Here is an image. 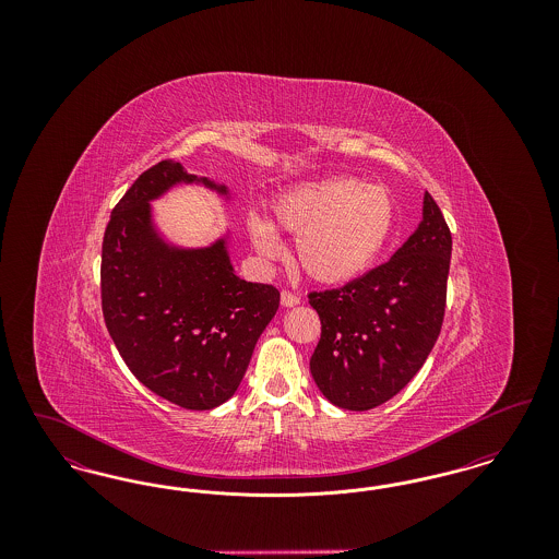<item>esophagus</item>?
<instances>
[{"instance_id":"34e87169","label":"esophagus","mask_w":559,"mask_h":559,"mask_svg":"<svg viewBox=\"0 0 559 559\" xmlns=\"http://www.w3.org/2000/svg\"><path fill=\"white\" fill-rule=\"evenodd\" d=\"M281 304L285 306V308H293V306H297L299 304V297L292 292H283L281 293Z\"/></svg>"}]
</instances>
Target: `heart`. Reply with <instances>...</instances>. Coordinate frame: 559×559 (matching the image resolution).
Wrapping results in <instances>:
<instances>
[{
    "instance_id": "heart-1",
    "label": "heart",
    "mask_w": 559,
    "mask_h": 559,
    "mask_svg": "<svg viewBox=\"0 0 559 559\" xmlns=\"http://www.w3.org/2000/svg\"><path fill=\"white\" fill-rule=\"evenodd\" d=\"M271 226L260 215L247 217L255 251L274 260L283 245L274 228L295 237V264L320 285H344L367 274L392 237L396 222L394 194L360 178L335 176L281 194Z\"/></svg>"
}]
</instances>
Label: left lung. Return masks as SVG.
Listing matches in <instances>:
<instances>
[{"label":"left lung","mask_w":559,"mask_h":559,"mask_svg":"<svg viewBox=\"0 0 559 559\" xmlns=\"http://www.w3.org/2000/svg\"><path fill=\"white\" fill-rule=\"evenodd\" d=\"M451 251L447 219L426 192L424 219L385 264L308 295L322 324L310 372L331 404L369 411L424 367L444 320Z\"/></svg>","instance_id":"obj_1"}]
</instances>
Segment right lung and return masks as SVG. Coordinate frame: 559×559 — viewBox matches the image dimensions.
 <instances>
[{
    "mask_svg": "<svg viewBox=\"0 0 559 559\" xmlns=\"http://www.w3.org/2000/svg\"><path fill=\"white\" fill-rule=\"evenodd\" d=\"M178 185L228 197L224 185L187 174L176 160L146 169L108 219L103 314L140 383L188 411H210L239 390L281 293L237 276L228 237L197 249L160 237L151 203Z\"/></svg>",
    "mask_w": 559,
    "mask_h": 559,
    "instance_id": "obj_1",
    "label": "right lung"
}]
</instances>
